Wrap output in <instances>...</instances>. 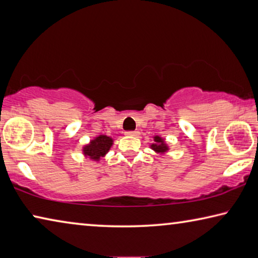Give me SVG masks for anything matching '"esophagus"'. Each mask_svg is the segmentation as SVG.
I'll return each instance as SVG.
<instances>
[{"instance_id": "34e87169", "label": "esophagus", "mask_w": 258, "mask_h": 258, "mask_svg": "<svg viewBox=\"0 0 258 258\" xmlns=\"http://www.w3.org/2000/svg\"><path fill=\"white\" fill-rule=\"evenodd\" d=\"M126 135H128V137H139L140 132L139 131H128V132H126Z\"/></svg>"}]
</instances>
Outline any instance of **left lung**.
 <instances>
[{
  "mask_svg": "<svg viewBox=\"0 0 258 258\" xmlns=\"http://www.w3.org/2000/svg\"><path fill=\"white\" fill-rule=\"evenodd\" d=\"M154 141L155 143H152L150 146L152 150L156 151L157 154H165V152H167L168 146L166 145L164 139H161L159 135H156V137H154Z\"/></svg>",
  "mask_w": 258,
  "mask_h": 258,
  "instance_id": "obj_1",
  "label": "left lung"
}]
</instances>
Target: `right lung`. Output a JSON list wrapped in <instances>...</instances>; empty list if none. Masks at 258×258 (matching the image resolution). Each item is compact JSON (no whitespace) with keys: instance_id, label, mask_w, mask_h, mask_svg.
<instances>
[{"instance_id":"add662e5","label":"right lung","mask_w":258,"mask_h":258,"mask_svg":"<svg viewBox=\"0 0 258 258\" xmlns=\"http://www.w3.org/2000/svg\"><path fill=\"white\" fill-rule=\"evenodd\" d=\"M113 143V140L107 135H99L93 140H91L89 145L83 147V154L90 159L99 161L101 157L106 156L107 152L110 150Z\"/></svg>"}]
</instances>
